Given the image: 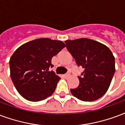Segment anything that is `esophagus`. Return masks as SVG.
<instances>
[{
    "mask_svg": "<svg viewBox=\"0 0 125 125\" xmlns=\"http://www.w3.org/2000/svg\"><path fill=\"white\" fill-rule=\"evenodd\" d=\"M70 76V73H67V74L64 75V77H65V78H68Z\"/></svg>",
    "mask_w": 125,
    "mask_h": 125,
    "instance_id": "obj_1",
    "label": "esophagus"
}]
</instances>
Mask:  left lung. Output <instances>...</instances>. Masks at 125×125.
<instances>
[{"instance_id": "1", "label": "left lung", "mask_w": 125, "mask_h": 125, "mask_svg": "<svg viewBox=\"0 0 125 125\" xmlns=\"http://www.w3.org/2000/svg\"><path fill=\"white\" fill-rule=\"evenodd\" d=\"M66 48L77 65L84 69L79 84L71 93L83 101H93L103 96L115 72V57L104 44L89 38L65 40Z\"/></svg>"}]
</instances>
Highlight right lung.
Segmentation results:
<instances>
[{
    "label": "right lung",
    "instance_id": "right-lung-1",
    "mask_svg": "<svg viewBox=\"0 0 125 125\" xmlns=\"http://www.w3.org/2000/svg\"><path fill=\"white\" fill-rule=\"evenodd\" d=\"M65 47L60 40L38 38L20 46L11 56L10 77L20 95L37 102L51 96L60 79L50 67L52 58Z\"/></svg>",
    "mask_w": 125,
    "mask_h": 125
}]
</instances>
